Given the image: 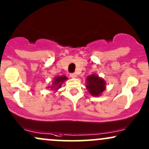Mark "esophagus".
<instances>
[{
  "mask_svg": "<svg viewBox=\"0 0 149 149\" xmlns=\"http://www.w3.org/2000/svg\"><path fill=\"white\" fill-rule=\"evenodd\" d=\"M70 77H71L72 78H76L77 74H75V73H71V74H70Z\"/></svg>",
  "mask_w": 149,
  "mask_h": 149,
  "instance_id": "esophagus-1",
  "label": "esophagus"
}]
</instances>
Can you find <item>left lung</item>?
Segmentation results:
<instances>
[{
	"label": "left lung",
	"instance_id": "obj_1",
	"mask_svg": "<svg viewBox=\"0 0 149 149\" xmlns=\"http://www.w3.org/2000/svg\"><path fill=\"white\" fill-rule=\"evenodd\" d=\"M86 81V88L89 93L94 97H100L106 89V81L96 74L89 75Z\"/></svg>",
	"mask_w": 149,
	"mask_h": 149
}]
</instances>
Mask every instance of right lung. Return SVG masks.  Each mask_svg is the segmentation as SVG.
I'll list each match as a JSON object with an SVG mask.
<instances>
[{
  "mask_svg": "<svg viewBox=\"0 0 149 149\" xmlns=\"http://www.w3.org/2000/svg\"><path fill=\"white\" fill-rule=\"evenodd\" d=\"M68 79L65 75H62V76H57L54 77V79L52 80V84L51 86L47 87L48 89H51V90L57 91L60 87H62V84L65 82V81Z\"/></svg>",
  "mask_w": 149,
  "mask_h": 149,
  "instance_id": "add662e5",
  "label": "right lung"
}]
</instances>
